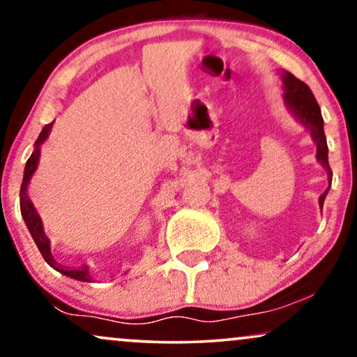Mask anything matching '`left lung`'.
<instances>
[{
	"label": "left lung",
	"mask_w": 357,
	"mask_h": 357,
	"mask_svg": "<svg viewBox=\"0 0 357 357\" xmlns=\"http://www.w3.org/2000/svg\"><path fill=\"white\" fill-rule=\"evenodd\" d=\"M282 83H284V101L297 121L302 122L303 127L310 130L313 142L317 144V160L323 165V168L328 171V179L331 181V169L328 165V145L325 130H323V117L320 106H318L315 96L310 91V88L301 79L296 78L289 71H282ZM330 189V188H328ZM328 189L320 196V207L323 208V202L328 194Z\"/></svg>",
	"instance_id": "1"
}]
</instances>
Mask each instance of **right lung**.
Segmentation results:
<instances>
[{"label": "right lung", "mask_w": 357, "mask_h": 357, "mask_svg": "<svg viewBox=\"0 0 357 357\" xmlns=\"http://www.w3.org/2000/svg\"><path fill=\"white\" fill-rule=\"evenodd\" d=\"M52 126H54V122L47 123L44 129H42V132L39 134V137H37V140L34 144V151H32V155L29 156V160H27V163H26V168H24V179L21 184V192H19V199H21V213H22V218H24V222H26L27 228H29L32 238H34V241H36L37 248H39V251H40V255L44 256V259L52 266V268L56 269L63 275H68V278H71V279H76V281L91 282V275H89V271L86 266H83V268H79V269H70V268H65V266H60L54 259V256H52V253H50V240L45 236V231H44V227H42V220H40L39 213L36 212L34 204L31 202L29 196H27V186H29L32 174H34L37 163H39L40 145L44 144V142L47 140V137H49Z\"/></svg>", "instance_id": "right-lung-1"}]
</instances>
